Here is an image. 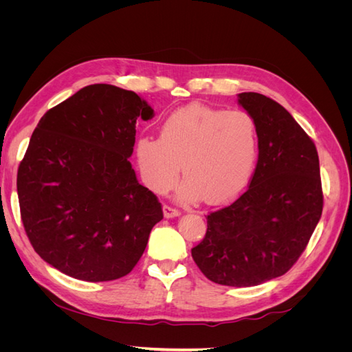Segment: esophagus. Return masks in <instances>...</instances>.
<instances>
[{
    "instance_id": "esophagus-1",
    "label": "esophagus",
    "mask_w": 352,
    "mask_h": 352,
    "mask_svg": "<svg viewBox=\"0 0 352 352\" xmlns=\"http://www.w3.org/2000/svg\"><path fill=\"white\" fill-rule=\"evenodd\" d=\"M163 212H164V217L170 219V217H177V216L180 214V210L175 208L173 206L164 204V206H163Z\"/></svg>"
}]
</instances>
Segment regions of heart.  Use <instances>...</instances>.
I'll return each instance as SVG.
<instances>
[{"label": "heart", "mask_w": 352, "mask_h": 352, "mask_svg": "<svg viewBox=\"0 0 352 352\" xmlns=\"http://www.w3.org/2000/svg\"><path fill=\"white\" fill-rule=\"evenodd\" d=\"M258 153L257 129L242 110H217L192 104L170 114L160 136L136 142V158L145 185L164 194L182 172L179 195L185 201L204 197L223 204L239 195L252 175Z\"/></svg>", "instance_id": "1"}]
</instances>
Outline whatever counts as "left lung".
<instances>
[{"label":"left lung","instance_id":"obj_1","mask_svg":"<svg viewBox=\"0 0 352 352\" xmlns=\"http://www.w3.org/2000/svg\"><path fill=\"white\" fill-rule=\"evenodd\" d=\"M254 119L258 162L247 190L207 216L206 236L190 250L211 282L255 286L285 274L301 257L322 217L316 145L279 102L239 94Z\"/></svg>","mask_w":352,"mask_h":352}]
</instances>
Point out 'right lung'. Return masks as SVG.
Here are the masks:
<instances>
[{
    "label": "right lung",
    "mask_w": 352,
    "mask_h": 352,
    "mask_svg": "<svg viewBox=\"0 0 352 352\" xmlns=\"http://www.w3.org/2000/svg\"><path fill=\"white\" fill-rule=\"evenodd\" d=\"M154 110L133 91L95 83L50 109L17 170L26 235L70 278L107 282L131 273L163 219L129 162L136 120Z\"/></svg>",
    "instance_id": "add662e5"
}]
</instances>
